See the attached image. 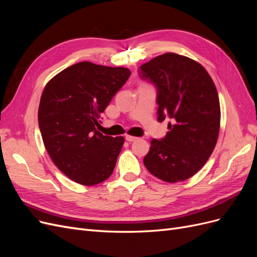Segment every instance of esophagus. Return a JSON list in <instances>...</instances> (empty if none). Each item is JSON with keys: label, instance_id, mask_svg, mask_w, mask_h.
I'll list each match as a JSON object with an SVG mask.
<instances>
[{"label": "esophagus", "instance_id": "1", "mask_svg": "<svg viewBox=\"0 0 257 257\" xmlns=\"http://www.w3.org/2000/svg\"><path fill=\"white\" fill-rule=\"evenodd\" d=\"M125 139L127 142H135L138 139V137H135V136H132V135H126L125 136Z\"/></svg>", "mask_w": 257, "mask_h": 257}]
</instances>
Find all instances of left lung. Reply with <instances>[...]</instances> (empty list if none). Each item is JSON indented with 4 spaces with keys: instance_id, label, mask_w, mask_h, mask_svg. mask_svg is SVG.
I'll list each match as a JSON object with an SVG mask.
<instances>
[{
    "instance_id": "left-lung-1",
    "label": "left lung",
    "mask_w": 257,
    "mask_h": 257,
    "mask_svg": "<svg viewBox=\"0 0 257 257\" xmlns=\"http://www.w3.org/2000/svg\"><path fill=\"white\" fill-rule=\"evenodd\" d=\"M138 75L158 89V121L172 120L165 138L151 141L144 164L163 181H184L206 164L219 137L215 84L198 62L173 52L143 64Z\"/></svg>"
}]
</instances>
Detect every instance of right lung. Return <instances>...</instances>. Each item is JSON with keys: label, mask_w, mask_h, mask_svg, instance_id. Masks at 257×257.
I'll list each match as a JSON object with an SVG mask.
<instances>
[{"label": "right lung", "mask_w": 257, "mask_h": 257, "mask_svg": "<svg viewBox=\"0 0 257 257\" xmlns=\"http://www.w3.org/2000/svg\"><path fill=\"white\" fill-rule=\"evenodd\" d=\"M130 75L125 67L83 61L46 84L38 125L52 162L73 181L95 185L111 176L124 137L105 136L96 127L100 114Z\"/></svg>", "instance_id": "1"}]
</instances>
